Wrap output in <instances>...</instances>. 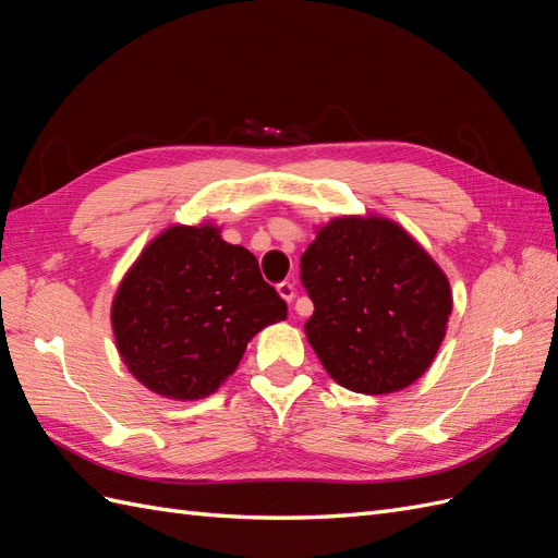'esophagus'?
I'll use <instances>...</instances> for the list:
<instances>
[{
	"mask_svg": "<svg viewBox=\"0 0 558 558\" xmlns=\"http://www.w3.org/2000/svg\"><path fill=\"white\" fill-rule=\"evenodd\" d=\"M278 294L284 299V302H292V299H294V284L292 282H280L278 284Z\"/></svg>",
	"mask_w": 558,
	"mask_h": 558,
	"instance_id": "obj_1",
	"label": "esophagus"
}]
</instances>
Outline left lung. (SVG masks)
Returning a JSON list of instances; mask_svg holds the SVG:
<instances>
[{
  "instance_id": "left-lung-1",
  "label": "left lung",
  "mask_w": 558,
  "mask_h": 558,
  "mask_svg": "<svg viewBox=\"0 0 558 558\" xmlns=\"http://www.w3.org/2000/svg\"><path fill=\"white\" fill-rule=\"evenodd\" d=\"M313 302L304 330L341 387L391 393L417 381L446 337L452 294L446 274L401 226L341 217L302 254Z\"/></svg>"
}]
</instances>
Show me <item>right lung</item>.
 <instances>
[{"mask_svg":"<svg viewBox=\"0 0 558 558\" xmlns=\"http://www.w3.org/2000/svg\"><path fill=\"white\" fill-rule=\"evenodd\" d=\"M288 304L254 254L219 228L171 226L141 252L112 302V332L130 373L150 391L195 401L221 387Z\"/></svg>","mask_w":558,"mask_h":558,"instance_id":"right-lung-1","label":"right lung"}]
</instances>
